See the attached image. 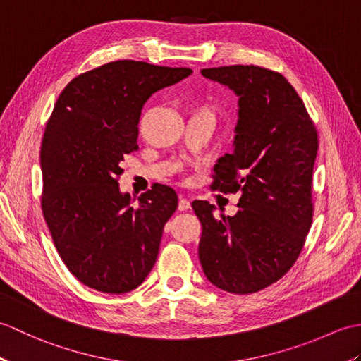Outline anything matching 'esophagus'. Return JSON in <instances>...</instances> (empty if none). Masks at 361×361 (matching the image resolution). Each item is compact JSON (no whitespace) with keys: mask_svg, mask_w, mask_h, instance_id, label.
Wrapping results in <instances>:
<instances>
[{"mask_svg":"<svg viewBox=\"0 0 361 361\" xmlns=\"http://www.w3.org/2000/svg\"><path fill=\"white\" fill-rule=\"evenodd\" d=\"M190 208V202L188 200V198H180V202H178V209L180 211H188Z\"/></svg>","mask_w":361,"mask_h":361,"instance_id":"1","label":"esophagus"}]
</instances>
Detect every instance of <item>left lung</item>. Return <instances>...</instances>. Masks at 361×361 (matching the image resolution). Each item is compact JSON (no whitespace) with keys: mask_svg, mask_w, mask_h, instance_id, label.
<instances>
[{"mask_svg":"<svg viewBox=\"0 0 361 361\" xmlns=\"http://www.w3.org/2000/svg\"><path fill=\"white\" fill-rule=\"evenodd\" d=\"M239 96L234 152L214 166L212 190L239 192L235 216L192 202L202 224L198 257L214 286L256 293L281 279L301 255L313 217L317 127L282 74L255 65L202 70Z\"/></svg>","mask_w":361,"mask_h":361,"instance_id":"1","label":"left lung"}]
</instances>
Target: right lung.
Returning a JSON list of instances; mask_svg holds the SVG:
<instances>
[{
    "instance_id": "right-lung-1",
    "label": "right lung",
    "mask_w": 361,
    "mask_h": 361,
    "mask_svg": "<svg viewBox=\"0 0 361 361\" xmlns=\"http://www.w3.org/2000/svg\"><path fill=\"white\" fill-rule=\"evenodd\" d=\"M190 68L118 60L74 78L60 93L42 141V211L74 278L102 293L141 286L157 262L176 192L153 185L132 204L121 194V161L137 149V122L158 90Z\"/></svg>"
}]
</instances>
